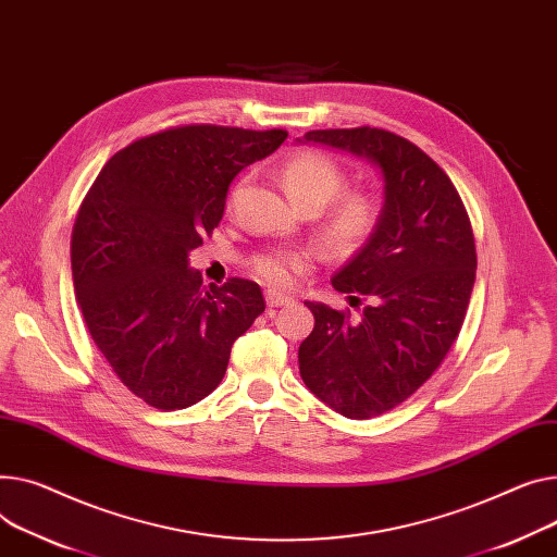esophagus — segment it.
Masks as SVG:
<instances>
[{"label":"esophagus","mask_w":557,"mask_h":557,"mask_svg":"<svg viewBox=\"0 0 557 557\" xmlns=\"http://www.w3.org/2000/svg\"><path fill=\"white\" fill-rule=\"evenodd\" d=\"M293 300L288 298V295H284V293H280V290H267V305L271 307V309H275V307H284V305H290Z\"/></svg>","instance_id":"esophagus-1"}]
</instances>
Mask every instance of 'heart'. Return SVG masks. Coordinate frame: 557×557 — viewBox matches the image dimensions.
<instances>
[{"label": "heart", "mask_w": 557, "mask_h": 557, "mask_svg": "<svg viewBox=\"0 0 557 557\" xmlns=\"http://www.w3.org/2000/svg\"><path fill=\"white\" fill-rule=\"evenodd\" d=\"M282 183L288 197L302 210H322L333 200L324 219L322 235L341 252H356L374 235L379 226V203L362 190H345L347 176L329 154L305 150L282 165ZM239 190L233 193V199ZM313 264V255L300 248H269L252 259V273L273 286H288Z\"/></svg>", "instance_id": "heart-1"}]
</instances>
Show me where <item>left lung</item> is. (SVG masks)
Segmentation results:
<instances>
[{
  "label": "left lung",
  "instance_id": "8db88e82",
  "mask_svg": "<svg viewBox=\"0 0 557 557\" xmlns=\"http://www.w3.org/2000/svg\"><path fill=\"white\" fill-rule=\"evenodd\" d=\"M305 140L372 161L385 181L374 235L331 280L372 305L351 320L307 302L315 326L298 351L300 376L322 403L372 419L410 398L457 341L476 271L472 226L448 174L407 138L354 127Z\"/></svg>",
  "mask_w": 557,
  "mask_h": 557
}]
</instances>
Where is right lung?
Segmentation results:
<instances>
[{"instance_id":"right-lung-1","label":"right lung","mask_w":557,"mask_h":557,"mask_svg":"<svg viewBox=\"0 0 557 557\" xmlns=\"http://www.w3.org/2000/svg\"><path fill=\"white\" fill-rule=\"evenodd\" d=\"M286 136L185 125L138 138L104 163L78 210L71 273L83 318L121 383L157 410L206 398L267 307L250 280L206 290L188 255L219 226L233 178Z\"/></svg>"}]
</instances>
